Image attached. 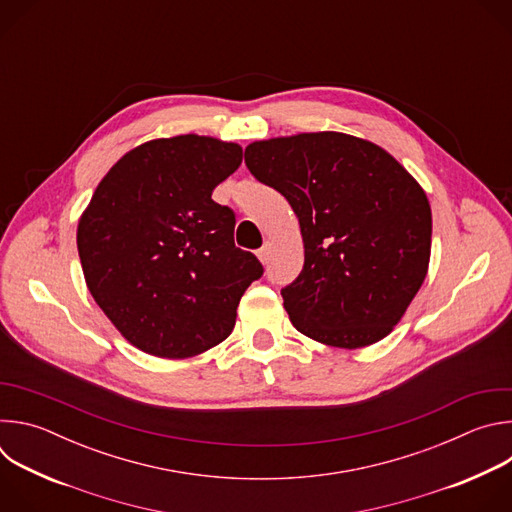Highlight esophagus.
<instances>
[{
    "label": "esophagus",
    "mask_w": 512,
    "mask_h": 512,
    "mask_svg": "<svg viewBox=\"0 0 512 512\" xmlns=\"http://www.w3.org/2000/svg\"><path fill=\"white\" fill-rule=\"evenodd\" d=\"M269 251H271V245H269V243H265V245L257 251V257H259L261 263H267V261H269Z\"/></svg>",
    "instance_id": "obj_1"
}]
</instances>
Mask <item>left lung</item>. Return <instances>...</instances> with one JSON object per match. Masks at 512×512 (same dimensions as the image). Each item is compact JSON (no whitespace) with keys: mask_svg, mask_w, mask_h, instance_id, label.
Returning <instances> with one entry per match:
<instances>
[{"mask_svg":"<svg viewBox=\"0 0 512 512\" xmlns=\"http://www.w3.org/2000/svg\"><path fill=\"white\" fill-rule=\"evenodd\" d=\"M245 164L300 221L304 269L281 289L296 330L348 350L391 334L429 267L419 182L381 145L338 131L253 141Z\"/></svg>","mask_w":512,"mask_h":512,"instance_id":"8db88e82","label":"left lung"}]
</instances>
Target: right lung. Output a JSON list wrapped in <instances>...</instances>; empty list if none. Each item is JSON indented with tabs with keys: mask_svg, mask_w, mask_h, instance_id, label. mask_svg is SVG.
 I'll return each mask as SVG.
<instances>
[{
	"mask_svg": "<svg viewBox=\"0 0 512 512\" xmlns=\"http://www.w3.org/2000/svg\"><path fill=\"white\" fill-rule=\"evenodd\" d=\"M241 162L239 143L188 133L137 145L99 182L79 257L91 296L135 348L190 358L233 332L263 267L235 247V212L212 190Z\"/></svg>",
	"mask_w": 512,
	"mask_h": 512,
	"instance_id": "add662e5",
	"label": "right lung"
}]
</instances>
